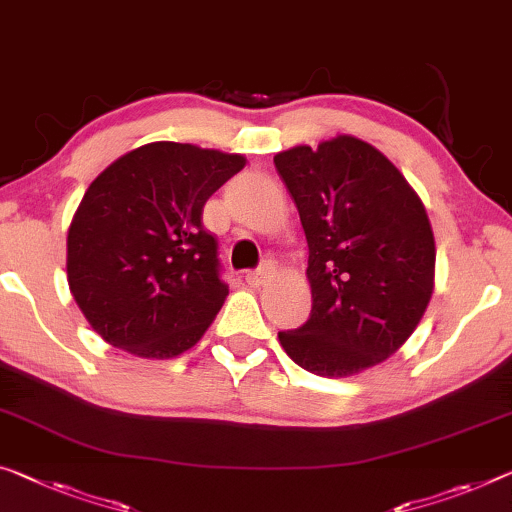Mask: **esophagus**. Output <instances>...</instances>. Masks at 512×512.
<instances>
[{
  "instance_id": "34e87169",
  "label": "esophagus",
  "mask_w": 512,
  "mask_h": 512,
  "mask_svg": "<svg viewBox=\"0 0 512 512\" xmlns=\"http://www.w3.org/2000/svg\"><path fill=\"white\" fill-rule=\"evenodd\" d=\"M274 277V265L267 261V263H263L261 267H258V270H254V272H247V283L251 288H258V286H265L267 281H270Z\"/></svg>"
}]
</instances>
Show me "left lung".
Here are the masks:
<instances>
[{"instance_id": "obj_1", "label": "left lung", "mask_w": 512, "mask_h": 512, "mask_svg": "<svg viewBox=\"0 0 512 512\" xmlns=\"http://www.w3.org/2000/svg\"><path fill=\"white\" fill-rule=\"evenodd\" d=\"M309 245L311 316L279 332L304 371L357 375L382 364L419 325L435 288L426 208L375 146L338 135L274 155Z\"/></svg>"}]
</instances>
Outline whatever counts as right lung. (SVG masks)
I'll return each mask as SVG.
<instances>
[{"label":"right lung","instance_id":"obj_1","mask_svg":"<svg viewBox=\"0 0 512 512\" xmlns=\"http://www.w3.org/2000/svg\"><path fill=\"white\" fill-rule=\"evenodd\" d=\"M245 157L176 141L125 153L93 180L68 229V286L93 332L144 359L201 341L229 286L203 206Z\"/></svg>","mask_w":512,"mask_h":512}]
</instances>
